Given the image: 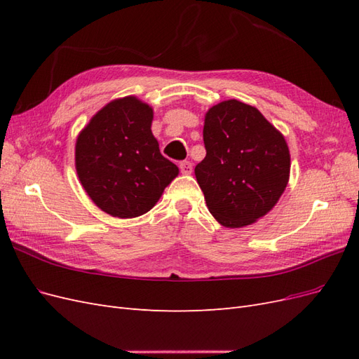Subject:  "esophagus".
Listing matches in <instances>:
<instances>
[{"instance_id": "1", "label": "esophagus", "mask_w": 359, "mask_h": 359, "mask_svg": "<svg viewBox=\"0 0 359 359\" xmlns=\"http://www.w3.org/2000/svg\"><path fill=\"white\" fill-rule=\"evenodd\" d=\"M180 170H181V173H184V175H190V173L193 172V165L190 161H181Z\"/></svg>"}]
</instances>
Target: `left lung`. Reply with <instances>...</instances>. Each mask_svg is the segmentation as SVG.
Masks as SVG:
<instances>
[{"mask_svg":"<svg viewBox=\"0 0 359 359\" xmlns=\"http://www.w3.org/2000/svg\"><path fill=\"white\" fill-rule=\"evenodd\" d=\"M205 158L194 168L206 206L226 227H243L274 208L290 172L285 136L255 106L226 100L205 115Z\"/></svg>","mask_w":359,"mask_h":359,"instance_id":"left-lung-1","label":"left lung"}]
</instances>
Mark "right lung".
Segmentation results:
<instances>
[{"mask_svg": "<svg viewBox=\"0 0 359 359\" xmlns=\"http://www.w3.org/2000/svg\"><path fill=\"white\" fill-rule=\"evenodd\" d=\"M153 107L133 95L112 100L76 139L74 163L91 201L112 217L133 219L158 202L178 168L151 132Z\"/></svg>", "mask_w": 359, "mask_h": 359, "instance_id": "1", "label": "right lung"}]
</instances>
